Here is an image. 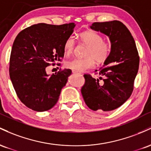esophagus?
<instances>
[{
  "label": "esophagus",
  "instance_id": "34e87169",
  "mask_svg": "<svg viewBox=\"0 0 151 151\" xmlns=\"http://www.w3.org/2000/svg\"><path fill=\"white\" fill-rule=\"evenodd\" d=\"M72 73H73V74H78V73L76 72V71H74V70H73Z\"/></svg>",
  "mask_w": 151,
  "mask_h": 151
}]
</instances>
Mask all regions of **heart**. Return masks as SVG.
Listing matches in <instances>:
<instances>
[{"mask_svg": "<svg viewBox=\"0 0 151 151\" xmlns=\"http://www.w3.org/2000/svg\"><path fill=\"white\" fill-rule=\"evenodd\" d=\"M79 37L81 41L88 46L85 54L86 58H74L67 60L65 63V66L67 68L76 72H83L94 67L95 60L100 64L107 60L111 52V45L109 42L103 40L102 35L93 31H86L81 33ZM75 45L74 38L73 37L68 38L63 45L65 55L72 53Z\"/></svg>", "mask_w": 151, "mask_h": 151, "instance_id": "b5f03b06", "label": "heart"}]
</instances>
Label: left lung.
<instances>
[{"label": "left lung", "mask_w": 151, "mask_h": 151, "mask_svg": "<svg viewBox=\"0 0 151 151\" xmlns=\"http://www.w3.org/2000/svg\"><path fill=\"white\" fill-rule=\"evenodd\" d=\"M91 28L108 35L111 49L103 66L96 70L99 78L85 74L81 93L91 110L111 111L122 106L131 96L139 55L131 33L121 21L96 22Z\"/></svg>", "instance_id": "obj_1"}]
</instances>
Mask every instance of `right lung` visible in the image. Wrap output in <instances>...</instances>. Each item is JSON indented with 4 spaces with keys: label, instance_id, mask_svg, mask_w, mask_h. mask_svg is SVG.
I'll return each mask as SVG.
<instances>
[{
    "label": "right lung",
    "instance_id": "1",
    "mask_svg": "<svg viewBox=\"0 0 151 151\" xmlns=\"http://www.w3.org/2000/svg\"><path fill=\"white\" fill-rule=\"evenodd\" d=\"M76 24L60 25L38 23L18 33L13 42L10 58L9 74L18 98L25 106L43 112L58 101L66 84L70 69L48 75L50 63L60 61L63 45L73 32Z\"/></svg>",
    "mask_w": 151,
    "mask_h": 151
}]
</instances>
